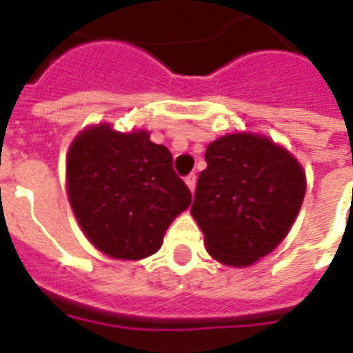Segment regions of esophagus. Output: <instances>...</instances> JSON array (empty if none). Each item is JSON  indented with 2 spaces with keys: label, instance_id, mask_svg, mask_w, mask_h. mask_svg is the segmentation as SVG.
<instances>
[{
  "label": "esophagus",
  "instance_id": "obj_1",
  "mask_svg": "<svg viewBox=\"0 0 353 353\" xmlns=\"http://www.w3.org/2000/svg\"><path fill=\"white\" fill-rule=\"evenodd\" d=\"M185 185L189 187V191L194 192V187H196V176H194V174H189V176L185 177Z\"/></svg>",
  "mask_w": 353,
  "mask_h": 353
}]
</instances>
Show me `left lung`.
<instances>
[{
	"label": "left lung",
	"mask_w": 353,
	"mask_h": 353,
	"mask_svg": "<svg viewBox=\"0 0 353 353\" xmlns=\"http://www.w3.org/2000/svg\"><path fill=\"white\" fill-rule=\"evenodd\" d=\"M191 214L208 253L223 265H255L293 227L306 174L285 147L263 134L236 132L212 141Z\"/></svg>",
	"instance_id": "8db88e82"
}]
</instances>
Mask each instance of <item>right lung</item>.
<instances>
[{
  "label": "right lung",
  "mask_w": 353,
  "mask_h": 353,
  "mask_svg": "<svg viewBox=\"0 0 353 353\" xmlns=\"http://www.w3.org/2000/svg\"><path fill=\"white\" fill-rule=\"evenodd\" d=\"M65 187L88 242L113 259L139 261L161 250L170 223L191 206L172 154L147 130L108 123L81 130L65 157Z\"/></svg>",
  "instance_id": "right-lung-1"
}]
</instances>
